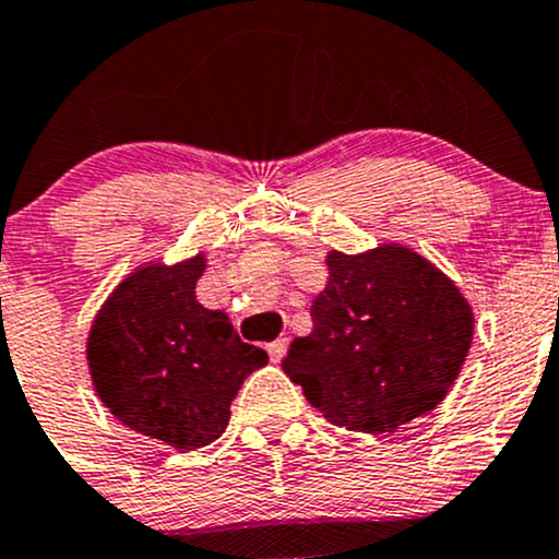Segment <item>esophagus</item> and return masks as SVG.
I'll return each mask as SVG.
<instances>
[{"mask_svg":"<svg viewBox=\"0 0 559 559\" xmlns=\"http://www.w3.org/2000/svg\"><path fill=\"white\" fill-rule=\"evenodd\" d=\"M266 349H269V358H272L274 364H280V360L287 355V338H277V342L269 344Z\"/></svg>","mask_w":559,"mask_h":559,"instance_id":"esophagus-1","label":"esophagus"}]
</instances>
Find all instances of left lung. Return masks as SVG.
Wrapping results in <instances>:
<instances>
[{"label": "left lung", "mask_w": 559, "mask_h": 559, "mask_svg": "<svg viewBox=\"0 0 559 559\" xmlns=\"http://www.w3.org/2000/svg\"><path fill=\"white\" fill-rule=\"evenodd\" d=\"M312 322L282 371L328 423L360 433H388L439 406L474 338L454 282L395 245L331 252Z\"/></svg>", "instance_id": "8db88e82"}]
</instances>
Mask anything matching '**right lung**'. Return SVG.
I'll list each match as a JSON object with an SVG mask.
<instances>
[{
  "mask_svg": "<svg viewBox=\"0 0 559 559\" xmlns=\"http://www.w3.org/2000/svg\"><path fill=\"white\" fill-rule=\"evenodd\" d=\"M204 255L151 263L115 287L88 336V366L105 406L136 433L175 450L221 439L241 382L266 366L226 312L195 301Z\"/></svg>",
  "mask_w": 559,
  "mask_h": 559,
  "instance_id": "add662e5",
  "label": "right lung"
}]
</instances>
